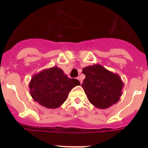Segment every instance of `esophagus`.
I'll list each match as a JSON object with an SVG mask.
<instances>
[{"instance_id":"obj_1","label":"esophagus","mask_w":148,"mask_h":148,"mask_svg":"<svg viewBox=\"0 0 148 148\" xmlns=\"http://www.w3.org/2000/svg\"><path fill=\"white\" fill-rule=\"evenodd\" d=\"M78 78V80L79 81V82H80V83H81V84H82V78H81L80 77H78V78Z\"/></svg>"}]
</instances>
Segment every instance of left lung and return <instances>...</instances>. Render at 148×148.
Wrapping results in <instances>:
<instances>
[{
  "instance_id": "obj_1",
  "label": "left lung",
  "mask_w": 148,
  "mask_h": 148,
  "mask_svg": "<svg viewBox=\"0 0 148 148\" xmlns=\"http://www.w3.org/2000/svg\"><path fill=\"white\" fill-rule=\"evenodd\" d=\"M82 73L86 76L82 88L89 101L95 108L107 109L119 100L124 83L118 74L100 64L86 66Z\"/></svg>"
}]
</instances>
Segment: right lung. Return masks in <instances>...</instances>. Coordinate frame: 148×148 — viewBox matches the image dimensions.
Returning a JSON list of instances; mask_svg holds the SVG:
<instances>
[{
  "instance_id": "right-lung-1",
  "label": "right lung",
  "mask_w": 148,
  "mask_h": 148,
  "mask_svg": "<svg viewBox=\"0 0 148 148\" xmlns=\"http://www.w3.org/2000/svg\"><path fill=\"white\" fill-rule=\"evenodd\" d=\"M80 85L79 81L68 78L58 66L45 69L32 75L29 84L30 95L39 104L56 109L66 100L73 87Z\"/></svg>"
}]
</instances>
